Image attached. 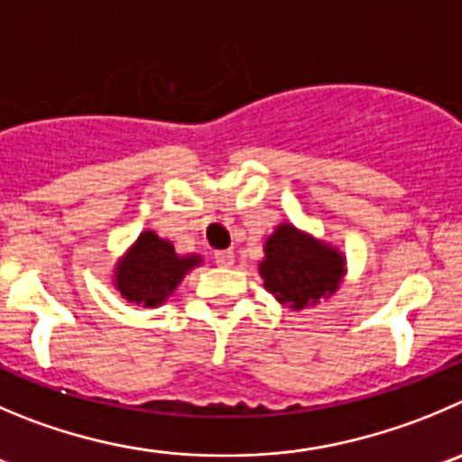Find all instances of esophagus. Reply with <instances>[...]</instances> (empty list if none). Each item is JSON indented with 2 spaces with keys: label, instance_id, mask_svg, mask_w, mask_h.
I'll return each mask as SVG.
<instances>
[{
  "label": "esophagus",
  "instance_id": "1",
  "mask_svg": "<svg viewBox=\"0 0 462 462\" xmlns=\"http://www.w3.org/2000/svg\"><path fill=\"white\" fill-rule=\"evenodd\" d=\"M215 263H217L219 267H231L234 265V252L231 249H222V252H215Z\"/></svg>",
  "mask_w": 462,
  "mask_h": 462
}]
</instances>
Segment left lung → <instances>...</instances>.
Wrapping results in <instances>:
<instances>
[{
  "label": "left lung",
  "instance_id": "obj_1",
  "mask_svg": "<svg viewBox=\"0 0 462 462\" xmlns=\"http://www.w3.org/2000/svg\"><path fill=\"white\" fill-rule=\"evenodd\" d=\"M258 272L276 301L301 310L327 300L340 288L345 256L331 245L285 222L265 240V258Z\"/></svg>",
  "mask_w": 462,
  "mask_h": 462
}]
</instances>
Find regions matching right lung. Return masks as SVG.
<instances>
[{
	"label": "right lung",
	"mask_w": 462,
	"mask_h": 462,
	"mask_svg": "<svg viewBox=\"0 0 462 462\" xmlns=\"http://www.w3.org/2000/svg\"><path fill=\"white\" fill-rule=\"evenodd\" d=\"M201 263V256H179L170 240L143 231L116 267V288L131 304L156 309L168 301L183 276Z\"/></svg>",
	"instance_id": "add662e5"
}]
</instances>
